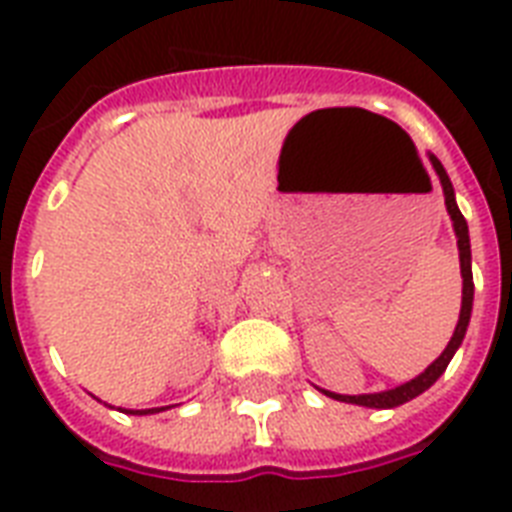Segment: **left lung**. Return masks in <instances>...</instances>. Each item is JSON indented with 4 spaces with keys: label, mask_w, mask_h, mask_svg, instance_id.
<instances>
[{
    "label": "left lung",
    "mask_w": 512,
    "mask_h": 512,
    "mask_svg": "<svg viewBox=\"0 0 512 512\" xmlns=\"http://www.w3.org/2000/svg\"><path fill=\"white\" fill-rule=\"evenodd\" d=\"M430 164H433V170H436L438 180H441V188H444V201H446V212L452 217L454 225V236H457V249H460V273H462V308H460V321H457V327H454V335L449 340V345L444 348V353L433 361V364L425 369L422 374H417L414 380L404 382V385H398V388L390 390H380V393H361V396H342V393H332V390H321L324 396L335 398V401H345V404H358V406H369V409H393V406H401L406 401H412L420 393L433 385V382L446 372V366L452 361V356L457 353V348L465 340V332H468L470 324V313H473V271H470V236H468V223H465V217H462L460 207H457V201H454V188L452 180L446 175L444 164L438 162L436 156H430Z\"/></svg>",
    "instance_id": "obj_1"
}]
</instances>
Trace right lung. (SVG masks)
Wrapping results in <instances>:
<instances>
[{"label": "right lung", "instance_id": "right-lung-1", "mask_svg": "<svg viewBox=\"0 0 512 512\" xmlns=\"http://www.w3.org/2000/svg\"><path fill=\"white\" fill-rule=\"evenodd\" d=\"M167 406H159V409H130L127 414H156V412H164Z\"/></svg>", "mask_w": 512, "mask_h": 512}]
</instances>
